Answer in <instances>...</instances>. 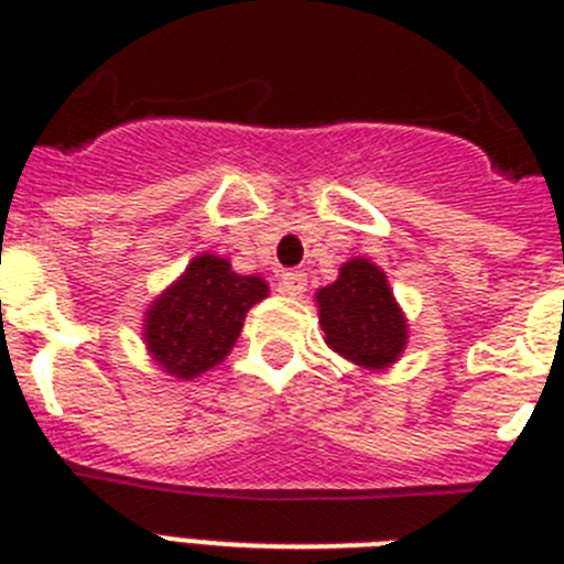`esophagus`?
Listing matches in <instances>:
<instances>
[{
  "label": "esophagus",
  "mask_w": 564,
  "mask_h": 564,
  "mask_svg": "<svg viewBox=\"0 0 564 564\" xmlns=\"http://www.w3.org/2000/svg\"><path fill=\"white\" fill-rule=\"evenodd\" d=\"M279 288H282V293H288V296H302L307 288V276L302 271H288L279 279Z\"/></svg>",
  "instance_id": "obj_1"
}]
</instances>
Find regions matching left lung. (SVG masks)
I'll list each match as a JSON object with an SVG mask.
<instances>
[{"label":"left lung","instance_id":"obj_1","mask_svg":"<svg viewBox=\"0 0 564 564\" xmlns=\"http://www.w3.org/2000/svg\"><path fill=\"white\" fill-rule=\"evenodd\" d=\"M325 344L364 370H387L406 350L410 327L390 279L367 257L338 268V279L316 291Z\"/></svg>","mask_w":564,"mask_h":564}]
</instances>
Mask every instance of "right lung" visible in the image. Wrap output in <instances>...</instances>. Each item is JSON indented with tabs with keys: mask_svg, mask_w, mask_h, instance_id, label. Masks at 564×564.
<instances>
[{
	"mask_svg": "<svg viewBox=\"0 0 564 564\" xmlns=\"http://www.w3.org/2000/svg\"><path fill=\"white\" fill-rule=\"evenodd\" d=\"M268 296L262 276H242L226 257L197 253L143 313V344L166 376L192 381L226 361L246 313Z\"/></svg>",
	"mask_w": 564,
	"mask_h": 564,
	"instance_id": "right-lung-1",
	"label": "right lung"
}]
</instances>
